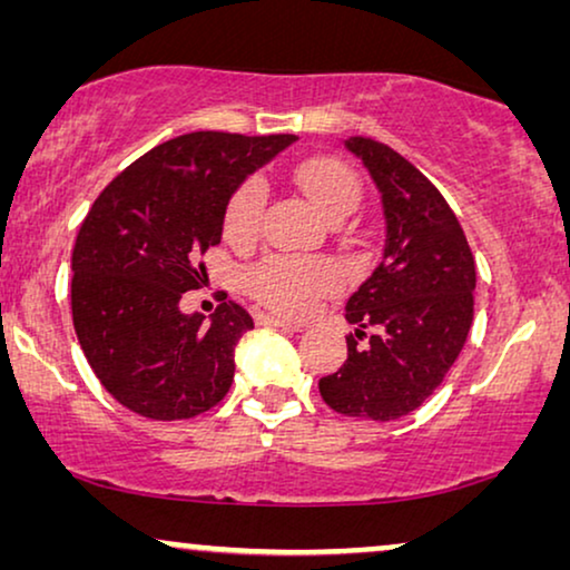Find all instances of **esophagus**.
Listing matches in <instances>:
<instances>
[{
    "label": "esophagus",
    "mask_w": 570,
    "mask_h": 570,
    "mask_svg": "<svg viewBox=\"0 0 570 570\" xmlns=\"http://www.w3.org/2000/svg\"><path fill=\"white\" fill-rule=\"evenodd\" d=\"M259 324L275 326V330H283V332H301L303 330V324L285 322V318H279V316H259Z\"/></svg>",
    "instance_id": "obj_1"
}]
</instances>
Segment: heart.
Returning <instances> with one entry per match:
<instances>
[{
	"instance_id": "obj_1",
	"label": "heart",
	"mask_w": 570,
	"mask_h": 570,
	"mask_svg": "<svg viewBox=\"0 0 570 570\" xmlns=\"http://www.w3.org/2000/svg\"><path fill=\"white\" fill-rule=\"evenodd\" d=\"M293 178L314 202L318 213L330 223L347 217L361 197L357 176L345 163L314 155L293 166ZM264 209V184L248 178L233 191L225 207V236L230 240H248L256 236ZM246 285L256 301L285 316H306L324 293L337 285L332 264L318 259H295V256H267L254 264L246 275Z\"/></svg>"
}]
</instances>
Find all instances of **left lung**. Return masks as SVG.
Listing matches in <instances>:
<instances>
[{
  "mask_svg": "<svg viewBox=\"0 0 570 570\" xmlns=\"http://www.w3.org/2000/svg\"><path fill=\"white\" fill-rule=\"evenodd\" d=\"M345 145L379 186L386 240L376 269L347 298L345 318L357 326L347 361L318 381V392L340 415L396 420L441 386L462 353L474 316V256L454 209L407 158L365 137Z\"/></svg>",
  "mask_w": 570,
  "mask_h": 570,
  "instance_id": "obj_1",
  "label": "left lung"
}]
</instances>
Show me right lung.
I'll use <instances>...</instances> for the list:
<instances>
[{"mask_svg": "<svg viewBox=\"0 0 570 570\" xmlns=\"http://www.w3.org/2000/svg\"><path fill=\"white\" fill-rule=\"evenodd\" d=\"M295 135L191 131L121 170L85 215L72 248V324L106 392L150 420H186L228 394L233 350L254 318L223 301L209 322L178 301L207 279L202 254L248 174Z\"/></svg>", "mask_w": 570, "mask_h": 570, "instance_id": "1", "label": "right lung"}]
</instances>
